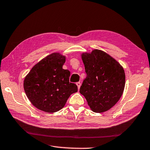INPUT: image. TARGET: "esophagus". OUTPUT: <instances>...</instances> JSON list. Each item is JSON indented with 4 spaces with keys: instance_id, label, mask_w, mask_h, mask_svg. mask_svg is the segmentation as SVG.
Here are the masks:
<instances>
[{
    "instance_id": "1",
    "label": "esophagus",
    "mask_w": 150,
    "mask_h": 150,
    "mask_svg": "<svg viewBox=\"0 0 150 150\" xmlns=\"http://www.w3.org/2000/svg\"><path fill=\"white\" fill-rule=\"evenodd\" d=\"M76 86H77V87H78V89H80V87H81V83L80 82H78L76 83Z\"/></svg>"
}]
</instances>
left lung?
I'll return each mask as SVG.
<instances>
[{"label": "left lung", "mask_w": 150, "mask_h": 150, "mask_svg": "<svg viewBox=\"0 0 150 150\" xmlns=\"http://www.w3.org/2000/svg\"><path fill=\"white\" fill-rule=\"evenodd\" d=\"M82 59L87 76L80 93L93 112H105L119 101L123 93L124 69L114 58L100 50L82 54Z\"/></svg>", "instance_id": "8db88e82"}]
</instances>
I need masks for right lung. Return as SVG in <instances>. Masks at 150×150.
I'll list each match as a JSON object with an SVG mask.
<instances>
[{
	"label": "right lung",
	"mask_w": 150,
	"mask_h": 150,
	"mask_svg": "<svg viewBox=\"0 0 150 150\" xmlns=\"http://www.w3.org/2000/svg\"><path fill=\"white\" fill-rule=\"evenodd\" d=\"M65 57L53 53L43 59L31 69L24 79L27 98L37 109L53 113L64 107L77 86L69 82L70 72L62 69Z\"/></svg>",
	"instance_id": "obj_1"
}]
</instances>
